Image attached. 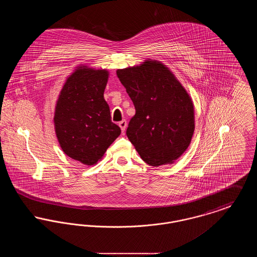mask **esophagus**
<instances>
[{
    "label": "esophagus",
    "mask_w": 257,
    "mask_h": 257,
    "mask_svg": "<svg viewBox=\"0 0 257 257\" xmlns=\"http://www.w3.org/2000/svg\"><path fill=\"white\" fill-rule=\"evenodd\" d=\"M118 125H119V127H120L122 133H124V132H125V129H126V127H127V121L123 119L120 122L118 123Z\"/></svg>",
    "instance_id": "esophagus-1"
}]
</instances>
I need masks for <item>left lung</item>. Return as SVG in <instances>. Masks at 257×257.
I'll list each match as a JSON object with an SVG mask.
<instances>
[{"label": "left lung", "mask_w": 257, "mask_h": 257, "mask_svg": "<svg viewBox=\"0 0 257 257\" xmlns=\"http://www.w3.org/2000/svg\"><path fill=\"white\" fill-rule=\"evenodd\" d=\"M116 74L136 109L126 131L129 141L149 166L172 164L194 135L192 98L161 61L147 60Z\"/></svg>", "instance_id": "8db88e82"}]
</instances>
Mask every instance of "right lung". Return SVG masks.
<instances>
[{"mask_svg": "<svg viewBox=\"0 0 257 257\" xmlns=\"http://www.w3.org/2000/svg\"><path fill=\"white\" fill-rule=\"evenodd\" d=\"M108 79L107 69L79 65L63 84L55 107V131L62 151L86 166L102 159L121 133L111 122L104 99Z\"/></svg>", "mask_w": 257, "mask_h": 257, "instance_id": "obj_1", "label": "right lung"}]
</instances>
